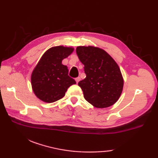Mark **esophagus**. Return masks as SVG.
Masks as SVG:
<instances>
[{"label":"esophagus","instance_id":"obj_1","mask_svg":"<svg viewBox=\"0 0 158 158\" xmlns=\"http://www.w3.org/2000/svg\"><path fill=\"white\" fill-rule=\"evenodd\" d=\"M80 77H77V78L75 79V81H76V82H77V83H79V81H80Z\"/></svg>","mask_w":158,"mask_h":158}]
</instances>
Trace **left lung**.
<instances>
[{
	"instance_id": "1",
	"label": "left lung",
	"mask_w": 158,
	"mask_h": 158,
	"mask_svg": "<svg viewBox=\"0 0 158 158\" xmlns=\"http://www.w3.org/2000/svg\"><path fill=\"white\" fill-rule=\"evenodd\" d=\"M76 52L84 65L86 75L78 83L85 99L96 108L114 105L119 98L123 87L117 64L105 50L93 46H79Z\"/></svg>"
}]
</instances>
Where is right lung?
Masks as SVG:
<instances>
[{"mask_svg": "<svg viewBox=\"0 0 158 158\" xmlns=\"http://www.w3.org/2000/svg\"><path fill=\"white\" fill-rule=\"evenodd\" d=\"M74 48L56 46L45 52L33 70L31 84L35 94L42 101L51 103L61 99L70 85L76 81L68 75V67L62 61Z\"/></svg>", "mask_w": 158, "mask_h": 158, "instance_id": "right-lung-1", "label": "right lung"}]
</instances>
